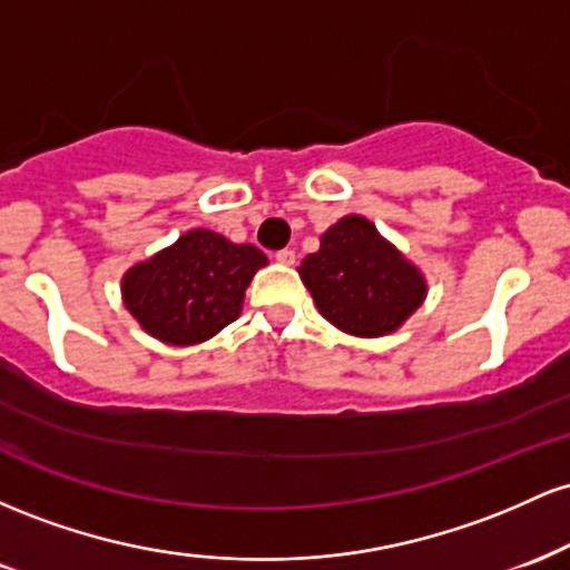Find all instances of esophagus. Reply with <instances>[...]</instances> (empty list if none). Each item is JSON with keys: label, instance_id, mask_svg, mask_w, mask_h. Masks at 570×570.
Here are the masks:
<instances>
[{"label": "esophagus", "instance_id": "1", "mask_svg": "<svg viewBox=\"0 0 570 570\" xmlns=\"http://www.w3.org/2000/svg\"><path fill=\"white\" fill-rule=\"evenodd\" d=\"M276 263L278 265H294V252H292V248H281V252H276Z\"/></svg>", "mask_w": 570, "mask_h": 570}]
</instances>
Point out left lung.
I'll use <instances>...</instances> for the list:
<instances>
[{"instance_id":"8db88e82","label":"left lung","mask_w":570,"mask_h":570,"mask_svg":"<svg viewBox=\"0 0 570 570\" xmlns=\"http://www.w3.org/2000/svg\"><path fill=\"white\" fill-rule=\"evenodd\" d=\"M318 240V252L307 254L297 273L318 313L345 335H391L426 299L421 267L362 214L337 219Z\"/></svg>"}]
</instances>
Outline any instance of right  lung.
I'll list each match as a JSON object with an SVG mask.
<instances>
[{
    "mask_svg": "<svg viewBox=\"0 0 570 570\" xmlns=\"http://www.w3.org/2000/svg\"><path fill=\"white\" fill-rule=\"evenodd\" d=\"M265 265L257 246L195 227L122 273V305L149 337L198 345L240 316L246 286Z\"/></svg>",
    "mask_w": 570,
    "mask_h": 570,
    "instance_id": "add662e5",
    "label": "right lung"
}]
</instances>
